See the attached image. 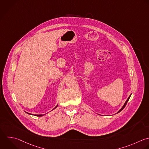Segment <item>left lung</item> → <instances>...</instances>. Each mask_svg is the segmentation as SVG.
I'll return each instance as SVG.
<instances>
[{"label":"left lung","mask_w":149,"mask_h":149,"mask_svg":"<svg viewBox=\"0 0 149 149\" xmlns=\"http://www.w3.org/2000/svg\"><path fill=\"white\" fill-rule=\"evenodd\" d=\"M130 95H131V94H130ZM130 96H129V97H128V98H127V100H126V102H125V104H124V105H123V107H122V108H121V109H120V110H119V111H118V112H117V113H119V112H120V111H122V109H123V108H125V106H126V104H127V101H129V98H130Z\"/></svg>","instance_id":"1"}]
</instances>
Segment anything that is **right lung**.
<instances>
[{
    "label": "right lung",
    "mask_w": 149,
    "mask_h": 149,
    "mask_svg": "<svg viewBox=\"0 0 149 149\" xmlns=\"http://www.w3.org/2000/svg\"><path fill=\"white\" fill-rule=\"evenodd\" d=\"M57 106H58V105H56V107L55 108H54V109H55V108H56L57 107ZM27 113H29V114H30V115H31L30 113H28V112H27ZM43 115H36V116H43Z\"/></svg>",
    "instance_id": "add662e5"
}]
</instances>
